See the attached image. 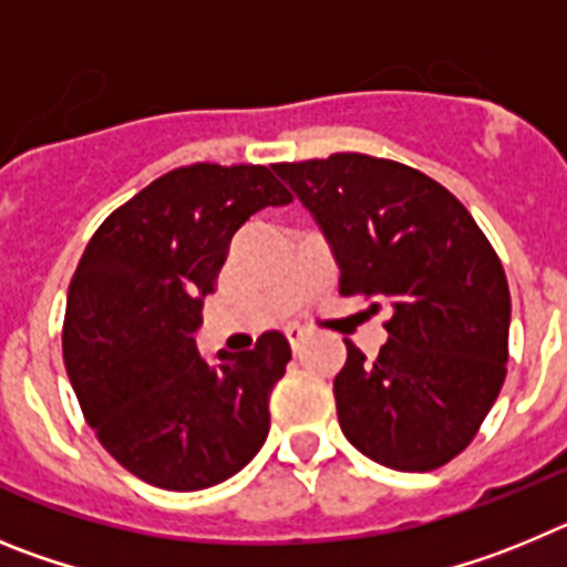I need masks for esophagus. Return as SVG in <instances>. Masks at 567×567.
<instances>
[{
    "label": "esophagus",
    "instance_id": "obj_1",
    "mask_svg": "<svg viewBox=\"0 0 567 567\" xmlns=\"http://www.w3.org/2000/svg\"><path fill=\"white\" fill-rule=\"evenodd\" d=\"M287 338H289V343H292L295 352H300V346L307 343L309 332H307V329H300V327H289L287 329Z\"/></svg>",
    "mask_w": 567,
    "mask_h": 567
}]
</instances>
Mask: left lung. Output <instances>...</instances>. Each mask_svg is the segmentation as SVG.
Wrapping results in <instances>:
<instances>
[{
	"label": "left lung",
	"instance_id": "8db88e82",
	"mask_svg": "<svg viewBox=\"0 0 567 567\" xmlns=\"http://www.w3.org/2000/svg\"><path fill=\"white\" fill-rule=\"evenodd\" d=\"M320 224L340 292L389 307L374 360L346 340V440L394 471H434L477 437L505 383L511 292L468 209L414 167L365 153L272 164Z\"/></svg>",
	"mask_w": 567,
	"mask_h": 567
}]
</instances>
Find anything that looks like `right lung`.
Here are the masks:
<instances>
[{"label":"right lung","instance_id":"1","mask_svg":"<svg viewBox=\"0 0 567 567\" xmlns=\"http://www.w3.org/2000/svg\"><path fill=\"white\" fill-rule=\"evenodd\" d=\"M292 202L264 164H189L107 215L68 289L62 352L84 420L150 485L202 491L238 474L269 434V394L292 360L272 329L209 365L195 349L229 240Z\"/></svg>","mask_w":567,"mask_h":567}]
</instances>
